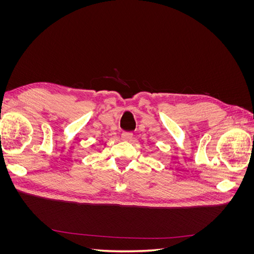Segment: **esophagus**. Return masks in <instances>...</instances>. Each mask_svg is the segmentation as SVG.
I'll list each match as a JSON object with an SVG mask.
<instances>
[{
    "mask_svg": "<svg viewBox=\"0 0 254 254\" xmlns=\"http://www.w3.org/2000/svg\"><path fill=\"white\" fill-rule=\"evenodd\" d=\"M132 132H130V131H124V132H123L122 133V137H123V139H124V140H131L132 139Z\"/></svg>",
    "mask_w": 254,
    "mask_h": 254,
    "instance_id": "1",
    "label": "esophagus"
}]
</instances>
